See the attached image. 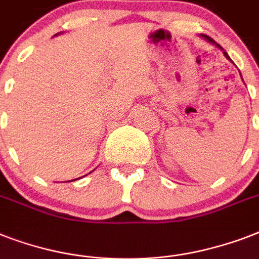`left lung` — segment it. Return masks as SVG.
I'll list each match as a JSON object with an SVG mask.
<instances>
[{
	"instance_id": "1",
	"label": "left lung",
	"mask_w": 259,
	"mask_h": 259,
	"mask_svg": "<svg viewBox=\"0 0 259 259\" xmlns=\"http://www.w3.org/2000/svg\"><path fill=\"white\" fill-rule=\"evenodd\" d=\"M201 36H203V37H204V38H205V40H208V41H209V42H212V44H217V42L213 41V40H212V38H211V37H208V36H205V34H201ZM217 46H218V47H219V48H221V50H222V47H221V46H219V44H217ZM225 55H226V58H229V55L226 54V52H225ZM229 59H230V58H229Z\"/></svg>"
}]
</instances>
